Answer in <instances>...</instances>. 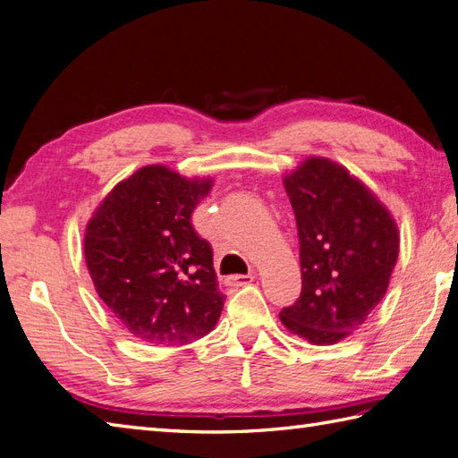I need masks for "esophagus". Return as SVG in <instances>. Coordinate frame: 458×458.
Segmentation results:
<instances>
[{
    "mask_svg": "<svg viewBox=\"0 0 458 458\" xmlns=\"http://www.w3.org/2000/svg\"><path fill=\"white\" fill-rule=\"evenodd\" d=\"M254 280L252 274H234V276H228L224 284L230 285V288H240V285H246Z\"/></svg>",
    "mask_w": 458,
    "mask_h": 458,
    "instance_id": "1",
    "label": "esophagus"
}]
</instances>
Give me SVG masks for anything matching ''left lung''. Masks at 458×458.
Listing matches in <instances>:
<instances>
[{"instance_id": "8db88e82", "label": "left lung", "mask_w": 458, "mask_h": 458, "mask_svg": "<svg viewBox=\"0 0 458 458\" xmlns=\"http://www.w3.org/2000/svg\"><path fill=\"white\" fill-rule=\"evenodd\" d=\"M298 224L301 293L280 311L292 334L331 345L379 306L399 256L387 208L363 182L311 157L284 178Z\"/></svg>"}]
</instances>
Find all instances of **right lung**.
<instances>
[{
  "instance_id": "add662e5",
  "label": "right lung",
  "mask_w": 458,
  "mask_h": 458,
  "mask_svg": "<svg viewBox=\"0 0 458 458\" xmlns=\"http://www.w3.org/2000/svg\"><path fill=\"white\" fill-rule=\"evenodd\" d=\"M210 186L150 165L116 184L87 224L98 298L140 342L186 345L216 326L224 295L212 246L191 220Z\"/></svg>"
}]
</instances>
